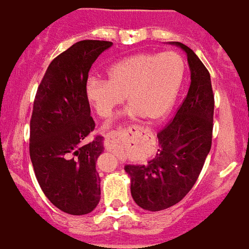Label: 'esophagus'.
<instances>
[{"label": "esophagus", "instance_id": "esophagus-1", "mask_svg": "<svg viewBox=\"0 0 249 249\" xmlns=\"http://www.w3.org/2000/svg\"><path fill=\"white\" fill-rule=\"evenodd\" d=\"M124 141V135L121 131H112V133H107L105 135V147L107 149H111V151H115L118 148L119 145L121 144V142Z\"/></svg>", "mask_w": 249, "mask_h": 249}]
</instances>
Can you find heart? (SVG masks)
Returning a JSON list of instances; mask_svg holds the SVG:
<instances>
[{
	"mask_svg": "<svg viewBox=\"0 0 249 249\" xmlns=\"http://www.w3.org/2000/svg\"><path fill=\"white\" fill-rule=\"evenodd\" d=\"M185 75V62L178 52H139L114 62L108 80L90 76L86 96L97 115L108 118L126 96L130 116L162 119L171 110Z\"/></svg>",
	"mask_w": 249,
	"mask_h": 249,
	"instance_id": "1",
	"label": "heart"
}]
</instances>
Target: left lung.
<instances>
[{
	"instance_id": "left-lung-1",
	"label": "left lung",
	"mask_w": 249,
	"mask_h": 249,
	"mask_svg": "<svg viewBox=\"0 0 249 249\" xmlns=\"http://www.w3.org/2000/svg\"><path fill=\"white\" fill-rule=\"evenodd\" d=\"M187 53L191 86L177 114L157 133L159 152L147 165H126L131 197L147 211L177 205L189 193L212 144L213 107L209 70L191 48L174 42Z\"/></svg>"
}]
</instances>
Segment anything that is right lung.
I'll return each instance as SVG.
<instances>
[{"instance_id": "right-lung-1", "label": "right lung", "mask_w": 249, "mask_h": 249, "mask_svg": "<svg viewBox=\"0 0 249 249\" xmlns=\"http://www.w3.org/2000/svg\"><path fill=\"white\" fill-rule=\"evenodd\" d=\"M112 42L80 40L54 57L34 98L29 153L44 196L58 210L87 215L101 199L96 161L102 137L94 130L86 83L92 64Z\"/></svg>"}]
</instances>
